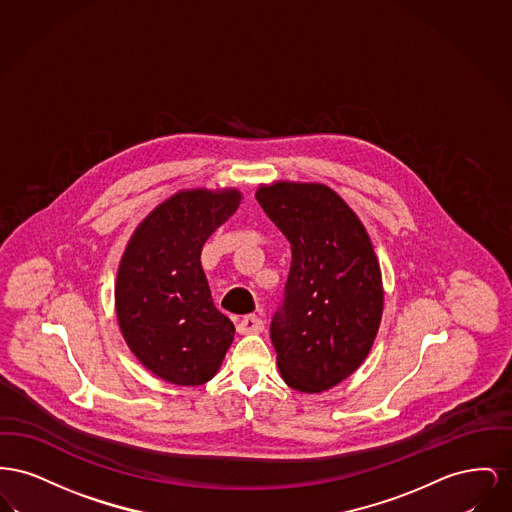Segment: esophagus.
Wrapping results in <instances>:
<instances>
[{"label": "esophagus", "instance_id": "1", "mask_svg": "<svg viewBox=\"0 0 512 512\" xmlns=\"http://www.w3.org/2000/svg\"><path fill=\"white\" fill-rule=\"evenodd\" d=\"M262 329H264V322H262L258 316H254V314L244 316L243 320H241L239 325H237V331H239L241 335H248V333H260Z\"/></svg>", "mask_w": 512, "mask_h": 512}]
</instances>
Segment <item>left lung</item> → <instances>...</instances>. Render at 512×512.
Listing matches in <instances>:
<instances>
[{"instance_id":"8db88e82","label":"left lung","mask_w":512,"mask_h":512,"mask_svg":"<svg viewBox=\"0 0 512 512\" xmlns=\"http://www.w3.org/2000/svg\"><path fill=\"white\" fill-rule=\"evenodd\" d=\"M256 200L291 244L285 298L269 337L289 387L322 393L370 354L383 314L372 239L349 204L323 183L273 181Z\"/></svg>"}]
</instances>
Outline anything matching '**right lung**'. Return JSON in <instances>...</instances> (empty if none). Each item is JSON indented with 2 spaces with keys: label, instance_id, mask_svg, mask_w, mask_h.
Masks as SVG:
<instances>
[{
  "label": "right lung",
  "instance_id": "add662e5",
  "mask_svg": "<svg viewBox=\"0 0 512 512\" xmlns=\"http://www.w3.org/2000/svg\"><path fill=\"white\" fill-rule=\"evenodd\" d=\"M241 190L183 189L140 221L121 256L115 314L136 360L167 383L210 381L235 337L200 264L208 237L233 216Z\"/></svg>",
  "mask_w": 512,
  "mask_h": 512
}]
</instances>
